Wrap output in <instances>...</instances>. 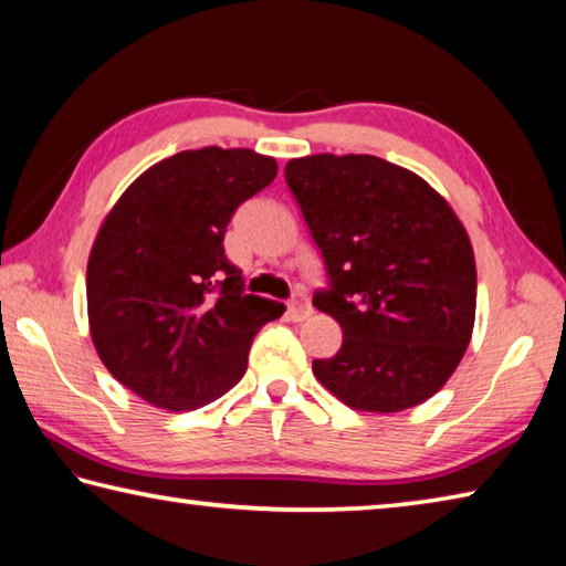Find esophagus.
I'll use <instances>...</instances> for the list:
<instances>
[{
	"mask_svg": "<svg viewBox=\"0 0 566 566\" xmlns=\"http://www.w3.org/2000/svg\"><path fill=\"white\" fill-rule=\"evenodd\" d=\"M311 315V303H308V298H305L303 293H295L293 298L289 301V318L293 321V323H301V321H305Z\"/></svg>",
	"mask_w": 566,
	"mask_h": 566,
	"instance_id": "esophagus-1",
	"label": "esophagus"
}]
</instances>
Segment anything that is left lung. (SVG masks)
<instances>
[{
    "label": "left lung",
    "mask_w": 566,
    "mask_h": 566,
    "mask_svg": "<svg viewBox=\"0 0 566 566\" xmlns=\"http://www.w3.org/2000/svg\"><path fill=\"white\" fill-rule=\"evenodd\" d=\"M285 181L328 273L313 305L343 328L315 378L363 412L432 398L474 328L478 268L460 218L424 178L370 154L293 158Z\"/></svg>",
    "instance_id": "1"
}]
</instances>
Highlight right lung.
<instances>
[{"mask_svg": "<svg viewBox=\"0 0 566 566\" xmlns=\"http://www.w3.org/2000/svg\"><path fill=\"white\" fill-rule=\"evenodd\" d=\"M251 148L206 146L148 168L104 218L86 265L88 331L106 370L161 410L213 402L285 305L243 293L223 253L235 208L273 181Z\"/></svg>", "mask_w": 566, "mask_h": 566, "instance_id": "right-lung-1", "label": "right lung"}]
</instances>
